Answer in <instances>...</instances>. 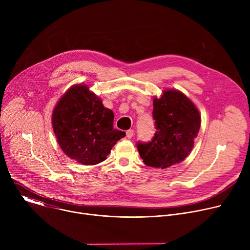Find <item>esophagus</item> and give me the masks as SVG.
Listing matches in <instances>:
<instances>
[{"mask_svg": "<svg viewBox=\"0 0 250 250\" xmlns=\"http://www.w3.org/2000/svg\"><path fill=\"white\" fill-rule=\"evenodd\" d=\"M133 133H134L133 129H128V130H126V137H127V138H131V137L133 136Z\"/></svg>", "mask_w": 250, "mask_h": 250, "instance_id": "obj_1", "label": "esophagus"}]
</instances>
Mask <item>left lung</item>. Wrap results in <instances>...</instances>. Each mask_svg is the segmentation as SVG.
I'll use <instances>...</instances> for the list:
<instances>
[{
    "label": "left lung",
    "instance_id": "obj_1",
    "mask_svg": "<svg viewBox=\"0 0 250 250\" xmlns=\"http://www.w3.org/2000/svg\"><path fill=\"white\" fill-rule=\"evenodd\" d=\"M156 132L148 144H137L141 159L147 166L168 168L182 162L194 147L201 126V115L195 104L181 91L163 90L153 99Z\"/></svg>",
    "mask_w": 250,
    "mask_h": 250
}]
</instances>
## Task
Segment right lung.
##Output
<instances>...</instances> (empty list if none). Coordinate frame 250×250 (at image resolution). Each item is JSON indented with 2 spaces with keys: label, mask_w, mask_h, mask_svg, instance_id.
Wrapping results in <instances>:
<instances>
[{
  "label": "right lung",
  "mask_w": 250,
  "mask_h": 250,
  "mask_svg": "<svg viewBox=\"0 0 250 250\" xmlns=\"http://www.w3.org/2000/svg\"><path fill=\"white\" fill-rule=\"evenodd\" d=\"M52 127L62 151L83 165L106 159L125 132L114 128V113L87 85L69 88L54 106Z\"/></svg>",
  "instance_id": "add662e5"
}]
</instances>
